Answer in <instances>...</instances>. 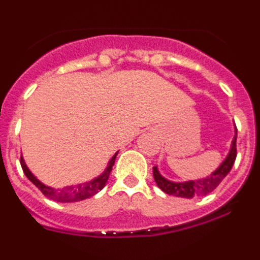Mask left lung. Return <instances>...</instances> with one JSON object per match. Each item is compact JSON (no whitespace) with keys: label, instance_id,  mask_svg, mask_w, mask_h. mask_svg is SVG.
<instances>
[{"label":"left lung","instance_id":"obj_1","mask_svg":"<svg viewBox=\"0 0 260 260\" xmlns=\"http://www.w3.org/2000/svg\"><path fill=\"white\" fill-rule=\"evenodd\" d=\"M236 141H237V128L234 125V137L231 144V150H229L226 157L222 160L221 164L216 168L215 171L210 176L204 177V178H198V180H189V181H171L161 176L158 172L157 167H153V178L157 186L165 194L178 197V198H201L204 195L210 194L213 190L219 186L225 178V176L231 172L232 167L234 164L236 156H237V150H236Z\"/></svg>","mask_w":260,"mask_h":260}]
</instances>
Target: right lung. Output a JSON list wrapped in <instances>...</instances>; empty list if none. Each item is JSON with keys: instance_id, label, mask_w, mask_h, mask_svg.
<instances>
[{"instance_id": "right-lung-1", "label": "right lung", "mask_w": 260, "mask_h": 260, "mask_svg": "<svg viewBox=\"0 0 260 260\" xmlns=\"http://www.w3.org/2000/svg\"><path fill=\"white\" fill-rule=\"evenodd\" d=\"M116 152L112 158H110L109 161H108L107 168H105V171L103 172L100 176L95 177L88 182H83V183H78V185H70V186H65V187H62V189H54L52 186H47L44 183L41 182V181L38 180V177H35L32 174V172L29 171L28 167L26 165V161H24V158L23 156L20 157V165H22V169L26 174V177L31 181L34 185L40 190L45 197H48L49 199L54 202H59V203H74V202H80L84 201L87 198H91L95 194H98L100 190L104 189V186L107 185L108 178H109V174L112 172V168L114 165V160H116Z\"/></svg>"}]
</instances>
